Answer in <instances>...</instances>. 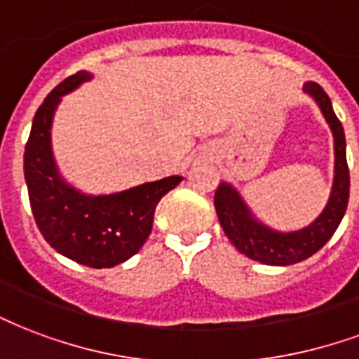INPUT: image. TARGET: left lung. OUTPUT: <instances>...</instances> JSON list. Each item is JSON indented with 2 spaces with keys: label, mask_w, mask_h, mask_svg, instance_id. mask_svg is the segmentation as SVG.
<instances>
[{
  "label": "left lung",
  "mask_w": 359,
  "mask_h": 359,
  "mask_svg": "<svg viewBox=\"0 0 359 359\" xmlns=\"http://www.w3.org/2000/svg\"><path fill=\"white\" fill-rule=\"evenodd\" d=\"M302 93L314 100L329 129L333 133V150H335V165H333V184L329 192L327 203L321 209L310 224L299 230H276L266 222L257 219V215L247 205L238 188L226 180H220L215 192V209L220 220V226L232 241L233 247L251 261L270 264V266H289L312 257L325 245L329 238L335 233L346 213L350 194V172L346 163V139L341 121L333 112V104L327 93L314 81L302 85Z\"/></svg>",
  "instance_id": "8db88e82"
}]
</instances>
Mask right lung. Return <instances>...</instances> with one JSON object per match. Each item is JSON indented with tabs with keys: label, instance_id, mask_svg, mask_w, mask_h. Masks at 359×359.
<instances>
[{
	"label": "right lung",
	"instance_id": "right-lung-1",
	"mask_svg": "<svg viewBox=\"0 0 359 359\" xmlns=\"http://www.w3.org/2000/svg\"><path fill=\"white\" fill-rule=\"evenodd\" d=\"M93 74L81 70L53 89L32 121L24 150V179L32 213L45 241L83 266L112 268L139 253L152 232L159 200L182 177L144 182L112 194H87L70 184L53 154V118L65 95L76 91Z\"/></svg>",
	"mask_w": 359,
	"mask_h": 359
}]
</instances>
